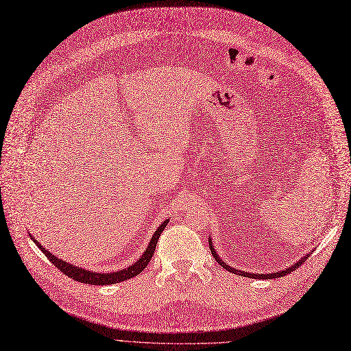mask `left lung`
I'll use <instances>...</instances> for the list:
<instances>
[{
  "label": "left lung",
  "instance_id": "1",
  "mask_svg": "<svg viewBox=\"0 0 351 351\" xmlns=\"http://www.w3.org/2000/svg\"><path fill=\"white\" fill-rule=\"evenodd\" d=\"M209 246H210V252H212V256L215 257V259L217 261V263H220L222 265L226 270H229V271H232V273H234V274H237V273H241L242 276H246V278H250V279H278V278H283V276L286 274V273H291L294 269H298L306 259L307 257H303L302 261H298V263H294L293 266H290L289 269H285V270H282V271H278V273H267V274H256V273H247V271H242V270H237V269H234V267H232V266H229V265H226L225 262H222L220 261V257H219V254L215 252V247H213V243H212V239H209Z\"/></svg>",
  "mask_w": 351,
  "mask_h": 351
}]
</instances>
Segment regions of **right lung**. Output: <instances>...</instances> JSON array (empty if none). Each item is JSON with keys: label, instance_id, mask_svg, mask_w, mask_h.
Wrapping results in <instances>:
<instances>
[{"label": "right lung", "instance_id": "1", "mask_svg": "<svg viewBox=\"0 0 351 351\" xmlns=\"http://www.w3.org/2000/svg\"><path fill=\"white\" fill-rule=\"evenodd\" d=\"M169 220L166 219L165 222L155 230L152 239L149 245H147L146 250L143 252V254L139 257V261H136L132 266H129L126 269H122L119 271H114V273H95V271H90V270H86V269H82V267H78V266H72L71 263H66L65 261L62 259H58L57 256H53L51 252H48L41 243H38V241H35V239L32 237V234H29V237L34 241V243L38 246L41 249V252L48 257L49 262L60 269L64 274H66L68 278L73 279L75 282H81V283H86V285H95V286H105V285H114V283H119V282H123V280H128L131 278H135V276H138L146 266L147 263L151 262L152 256L155 253V249H156V243H158V239L159 236L162 234L163 229L166 228V225H168Z\"/></svg>", "mask_w": 351, "mask_h": 351}]
</instances>
